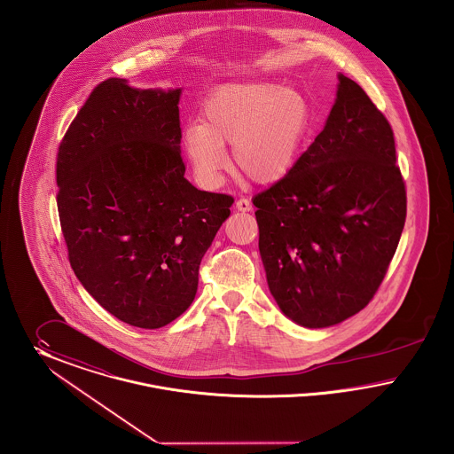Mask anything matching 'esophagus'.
Returning <instances> with one entry per match:
<instances>
[{
  "instance_id": "34e87169",
  "label": "esophagus",
  "mask_w": 454,
  "mask_h": 454,
  "mask_svg": "<svg viewBox=\"0 0 454 454\" xmlns=\"http://www.w3.org/2000/svg\"><path fill=\"white\" fill-rule=\"evenodd\" d=\"M236 210L238 212H251L253 205H251V201L247 198H240V200L236 201Z\"/></svg>"
}]
</instances>
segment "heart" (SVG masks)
<instances>
[{"instance_id":"obj_1","label":"heart","mask_w":454,"mask_h":454,"mask_svg":"<svg viewBox=\"0 0 454 454\" xmlns=\"http://www.w3.org/2000/svg\"><path fill=\"white\" fill-rule=\"evenodd\" d=\"M310 120L309 100L299 90L271 82L229 83L208 96L203 124H190L183 140L201 181L215 183L227 168L223 145H232L236 170L271 184L294 168Z\"/></svg>"}]
</instances>
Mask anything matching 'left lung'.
I'll return each instance as SVG.
<instances>
[{
    "label": "left lung",
    "mask_w": 454,
    "mask_h": 454,
    "mask_svg": "<svg viewBox=\"0 0 454 454\" xmlns=\"http://www.w3.org/2000/svg\"><path fill=\"white\" fill-rule=\"evenodd\" d=\"M338 82L323 131L253 198L270 292L306 328L333 326L371 302L405 225L393 129L360 85L341 73Z\"/></svg>",
    "instance_id": "8db88e82"
}]
</instances>
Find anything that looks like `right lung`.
Returning <instances> with one entry per match:
<instances>
[{"mask_svg":"<svg viewBox=\"0 0 454 454\" xmlns=\"http://www.w3.org/2000/svg\"><path fill=\"white\" fill-rule=\"evenodd\" d=\"M181 89L98 83L58 150V212L76 278L121 321L162 328L192 306L234 198L200 192L181 159Z\"/></svg>","mask_w":454,"mask_h":454,"instance_id":"right-lung-1","label":"right lung"}]
</instances>
